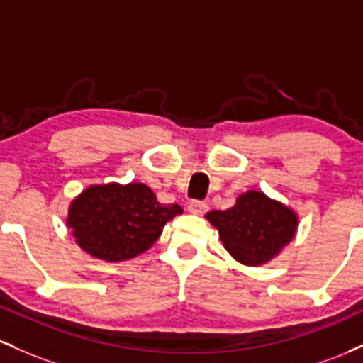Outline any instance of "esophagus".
Returning a JSON list of instances; mask_svg holds the SVG:
<instances>
[{"instance_id": "obj_1", "label": "esophagus", "mask_w": 363, "mask_h": 363, "mask_svg": "<svg viewBox=\"0 0 363 363\" xmlns=\"http://www.w3.org/2000/svg\"><path fill=\"white\" fill-rule=\"evenodd\" d=\"M207 209H209V206H207L206 202H201V201H192V202H189V211H190V213H192V214L202 216V214L207 213Z\"/></svg>"}]
</instances>
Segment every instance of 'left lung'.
Wrapping results in <instances>:
<instances>
[{
  "label": "left lung",
  "instance_id": "1",
  "mask_svg": "<svg viewBox=\"0 0 363 363\" xmlns=\"http://www.w3.org/2000/svg\"><path fill=\"white\" fill-rule=\"evenodd\" d=\"M223 245L238 262L260 266L278 255L295 236L298 218L290 207L259 190L242 194L226 211L206 214Z\"/></svg>",
  "mask_w": 363,
  "mask_h": 363
}]
</instances>
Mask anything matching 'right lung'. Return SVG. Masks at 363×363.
I'll return each instance as SVG.
<instances>
[{
	"mask_svg": "<svg viewBox=\"0 0 363 363\" xmlns=\"http://www.w3.org/2000/svg\"><path fill=\"white\" fill-rule=\"evenodd\" d=\"M182 213L178 203L157 202L144 183H108L89 186L72 202L67 226L92 257L120 262L147 250Z\"/></svg>",
	"mask_w": 363,
	"mask_h": 363,
	"instance_id": "1",
	"label": "right lung"
}]
</instances>
